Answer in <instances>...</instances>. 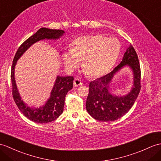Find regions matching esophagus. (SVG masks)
Wrapping results in <instances>:
<instances>
[{"instance_id":"34e87169","label":"esophagus","mask_w":161,"mask_h":161,"mask_svg":"<svg viewBox=\"0 0 161 161\" xmlns=\"http://www.w3.org/2000/svg\"><path fill=\"white\" fill-rule=\"evenodd\" d=\"M73 84H74V86L75 87H77V86H80L82 85V82L80 79H75L74 81H73Z\"/></svg>"}]
</instances>
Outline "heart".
<instances>
[{"mask_svg": "<svg viewBox=\"0 0 161 161\" xmlns=\"http://www.w3.org/2000/svg\"><path fill=\"white\" fill-rule=\"evenodd\" d=\"M121 49V43L115 38L102 35L83 36L75 41L72 49L64 52L62 59L69 71L75 69L82 59L83 72L91 77H98L113 68Z\"/></svg>", "mask_w": 161, "mask_h": 161, "instance_id": "heart-1", "label": "heart"}]
</instances>
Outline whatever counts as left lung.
Listing matches in <instances>:
<instances>
[{"instance_id": "obj_1", "label": "left lung", "mask_w": 161, "mask_h": 161, "mask_svg": "<svg viewBox=\"0 0 161 161\" xmlns=\"http://www.w3.org/2000/svg\"><path fill=\"white\" fill-rule=\"evenodd\" d=\"M133 71V84L125 96H114L109 92V84L117 72L124 67ZM141 90V69L137 54L130 44L123 59L113 71L91 81L86 108L89 114L100 121H113L125 114L134 103Z\"/></svg>"}]
</instances>
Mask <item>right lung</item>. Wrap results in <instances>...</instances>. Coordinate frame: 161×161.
I'll return each mask as SVG.
<instances>
[{
	"label": "right lung",
	"instance_id": "obj_1",
	"mask_svg": "<svg viewBox=\"0 0 161 161\" xmlns=\"http://www.w3.org/2000/svg\"><path fill=\"white\" fill-rule=\"evenodd\" d=\"M64 33L63 30L51 29L45 27L40 28L21 44L14 56L11 70L13 97L21 113L33 122L39 123L51 122L62 114L66 95L67 92L73 88L74 78L73 76L62 77L58 75L51 90L49 98L47 99L44 105L39 108L30 107L21 99L18 90L14 77L15 66L21 56L33 44L42 40H58L60 38Z\"/></svg>",
	"mask_w": 161,
	"mask_h": 161
}]
</instances>
